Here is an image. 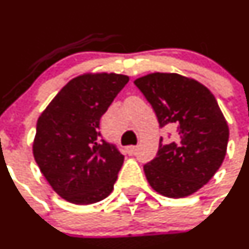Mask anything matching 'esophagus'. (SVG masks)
Listing matches in <instances>:
<instances>
[{
	"label": "esophagus",
	"mask_w": 249,
	"mask_h": 249,
	"mask_svg": "<svg viewBox=\"0 0 249 249\" xmlns=\"http://www.w3.org/2000/svg\"><path fill=\"white\" fill-rule=\"evenodd\" d=\"M136 147L135 146H129V147H127V153H128V156H135L136 154Z\"/></svg>",
	"instance_id": "1"
}]
</instances>
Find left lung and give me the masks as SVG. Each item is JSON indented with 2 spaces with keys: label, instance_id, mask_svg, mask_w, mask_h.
<instances>
[{
  "label": "left lung",
  "instance_id": "left-lung-1",
  "mask_svg": "<svg viewBox=\"0 0 249 249\" xmlns=\"http://www.w3.org/2000/svg\"><path fill=\"white\" fill-rule=\"evenodd\" d=\"M134 84L156 111L160 127L173 128V141L159 140L157 157L143 166L151 188L168 198L202 189L223 162L229 139L227 120L213 92L190 77L154 72Z\"/></svg>",
  "mask_w": 249,
  "mask_h": 249
}]
</instances>
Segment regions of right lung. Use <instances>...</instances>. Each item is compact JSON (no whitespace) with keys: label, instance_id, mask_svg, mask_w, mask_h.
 Here are the masks:
<instances>
[{"label":"right lung","instance_id":"add662e5","mask_svg":"<svg viewBox=\"0 0 249 249\" xmlns=\"http://www.w3.org/2000/svg\"><path fill=\"white\" fill-rule=\"evenodd\" d=\"M129 81L114 72H87L72 78L38 119L33 156L45 179L73 204L109 196L124 157L101 139L100 120Z\"/></svg>","mask_w":249,"mask_h":249}]
</instances>
